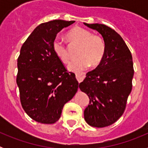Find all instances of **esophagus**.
I'll return each mask as SVG.
<instances>
[{
    "mask_svg": "<svg viewBox=\"0 0 148 148\" xmlns=\"http://www.w3.org/2000/svg\"><path fill=\"white\" fill-rule=\"evenodd\" d=\"M86 75L84 73H75V77H76L77 80L79 82H82L83 81V79L85 78Z\"/></svg>",
    "mask_w": 148,
    "mask_h": 148,
    "instance_id": "obj_1",
    "label": "esophagus"
}]
</instances>
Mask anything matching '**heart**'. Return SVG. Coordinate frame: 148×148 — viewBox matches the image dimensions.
Returning <instances> with one entry per match:
<instances>
[{
    "label": "heart",
    "mask_w": 148,
    "mask_h": 148,
    "mask_svg": "<svg viewBox=\"0 0 148 148\" xmlns=\"http://www.w3.org/2000/svg\"><path fill=\"white\" fill-rule=\"evenodd\" d=\"M68 39L72 43L79 44L76 58L68 65V69L73 72H82L89 66H97L101 62L106 51V45L103 38L99 35H92L90 31L80 27L70 29L67 33ZM53 49L56 56L63 63H68L70 56L66 44L59 38H56L53 42Z\"/></svg>",
    "instance_id": "b5f03b06"
}]
</instances>
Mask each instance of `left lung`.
<instances>
[{
    "label": "left lung",
    "instance_id": "left-lung-1",
    "mask_svg": "<svg viewBox=\"0 0 148 148\" xmlns=\"http://www.w3.org/2000/svg\"><path fill=\"white\" fill-rule=\"evenodd\" d=\"M102 35L106 51L101 62L88 72L79 88L90 99L84 110L89 125L104 127L122 116L132 90L134 70L133 57L121 35L110 27L99 23H84Z\"/></svg>",
    "mask_w": 148,
    "mask_h": 148
}]
</instances>
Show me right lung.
Listing matches in <instances>:
<instances>
[{
    "label": "right lung",
    "instance_id": "obj_1",
    "mask_svg": "<svg viewBox=\"0 0 148 148\" xmlns=\"http://www.w3.org/2000/svg\"><path fill=\"white\" fill-rule=\"evenodd\" d=\"M74 21L54 20L38 26L21 48L16 82L22 108L38 122L54 124L76 93L78 82L53 49V40Z\"/></svg>",
    "mask_w": 148,
    "mask_h": 148
}]
</instances>
